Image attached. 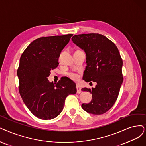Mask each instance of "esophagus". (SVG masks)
<instances>
[{
  "instance_id": "34e87169",
  "label": "esophagus",
  "mask_w": 146,
  "mask_h": 146,
  "mask_svg": "<svg viewBox=\"0 0 146 146\" xmlns=\"http://www.w3.org/2000/svg\"><path fill=\"white\" fill-rule=\"evenodd\" d=\"M76 88H77V93H81V88H80V86L79 85H77V86H76Z\"/></svg>"
}]
</instances>
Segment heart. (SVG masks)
Instances as JSON below:
<instances>
[{
	"label": "heart",
	"mask_w": 146,
	"mask_h": 146,
	"mask_svg": "<svg viewBox=\"0 0 146 146\" xmlns=\"http://www.w3.org/2000/svg\"><path fill=\"white\" fill-rule=\"evenodd\" d=\"M68 75H69V77L70 78H71L72 80H77L78 78V75L76 74H75V73L71 72V73H69L68 74Z\"/></svg>",
	"instance_id": "heart-1"
}]
</instances>
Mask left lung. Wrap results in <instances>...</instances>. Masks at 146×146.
<instances>
[{
  "label": "left lung",
  "instance_id": "8db88e82",
  "mask_svg": "<svg viewBox=\"0 0 146 146\" xmlns=\"http://www.w3.org/2000/svg\"><path fill=\"white\" fill-rule=\"evenodd\" d=\"M72 40L86 55L83 79L86 82L96 83L95 88L81 89L92 95L91 101L82 104L81 107L95 115L106 113L117 100L123 83V61L119 50L111 40L99 33L77 35Z\"/></svg>",
  "mask_w": 146,
  "mask_h": 146
}]
</instances>
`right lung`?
<instances>
[{
	"mask_svg": "<svg viewBox=\"0 0 146 146\" xmlns=\"http://www.w3.org/2000/svg\"><path fill=\"white\" fill-rule=\"evenodd\" d=\"M72 34L42 37L33 40L23 52L17 70L19 92L30 111L42 120H51L63 109L66 98L77 92L76 84L64 78L55 84L48 81L58 65L62 50Z\"/></svg>",
	"mask_w": 146,
	"mask_h": 146,
	"instance_id": "add662e5",
	"label": "right lung"
}]
</instances>
